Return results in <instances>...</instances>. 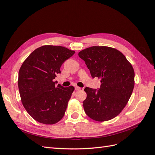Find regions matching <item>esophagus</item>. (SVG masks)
Masks as SVG:
<instances>
[{"mask_svg": "<svg viewBox=\"0 0 155 155\" xmlns=\"http://www.w3.org/2000/svg\"><path fill=\"white\" fill-rule=\"evenodd\" d=\"M81 89V88H80V87H78V86H76V87H75V90L76 91H80Z\"/></svg>", "mask_w": 155, "mask_h": 155, "instance_id": "1", "label": "esophagus"}]
</instances>
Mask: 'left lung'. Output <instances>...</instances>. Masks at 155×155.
Instances as JSON below:
<instances>
[{
	"instance_id": "1",
	"label": "left lung",
	"mask_w": 155,
	"mask_h": 155,
	"mask_svg": "<svg viewBox=\"0 0 155 155\" xmlns=\"http://www.w3.org/2000/svg\"><path fill=\"white\" fill-rule=\"evenodd\" d=\"M91 76L101 78L97 89L86 87L83 101L87 115L97 121L110 120L123 110L132 94L134 72L125 55L115 48L92 46L79 51Z\"/></svg>"
}]
</instances>
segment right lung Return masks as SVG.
I'll return each mask as SVG.
<instances>
[{
    "mask_svg": "<svg viewBox=\"0 0 155 155\" xmlns=\"http://www.w3.org/2000/svg\"><path fill=\"white\" fill-rule=\"evenodd\" d=\"M75 51L61 46L45 45L35 49L18 72L21 101L33 118L44 124L62 119L74 91L73 86H56L54 79L60 68Z\"/></svg>",
    "mask_w": 155,
    "mask_h": 155,
    "instance_id": "1",
    "label": "right lung"
}]
</instances>
